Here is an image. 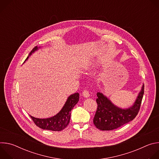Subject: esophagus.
I'll use <instances>...</instances> for the list:
<instances>
[{
    "instance_id": "34e87169",
    "label": "esophagus",
    "mask_w": 159,
    "mask_h": 159,
    "mask_svg": "<svg viewBox=\"0 0 159 159\" xmlns=\"http://www.w3.org/2000/svg\"><path fill=\"white\" fill-rule=\"evenodd\" d=\"M82 95H83V96L85 97V98H88V97H89L90 94H89V90H86V89L84 90V91H83V93H82Z\"/></svg>"
}]
</instances>
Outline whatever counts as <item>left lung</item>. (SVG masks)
<instances>
[{"mask_svg": "<svg viewBox=\"0 0 159 159\" xmlns=\"http://www.w3.org/2000/svg\"><path fill=\"white\" fill-rule=\"evenodd\" d=\"M144 94V85L133 105L121 109L115 104L102 93H97L98 108L93 120L94 125L100 130H112L132 121L139 112Z\"/></svg>", "mask_w": 159, "mask_h": 159, "instance_id": "8db88e82", "label": "left lung"}]
</instances>
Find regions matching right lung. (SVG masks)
Listing matches in <instances>:
<instances>
[{
	"instance_id": "right-lung-1",
	"label": "right lung",
	"mask_w": 159,
	"mask_h": 159,
	"mask_svg": "<svg viewBox=\"0 0 159 159\" xmlns=\"http://www.w3.org/2000/svg\"><path fill=\"white\" fill-rule=\"evenodd\" d=\"M38 49V47H35L30 53L29 55L25 60L26 61L33 53ZM79 100V94L75 93L68 98L65 104L61 111L55 116L45 119L36 118L30 116L34 124L39 128L51 131H61L65 129L69 124L70 119V111Z\"/></svg>"
}]
</instances>
